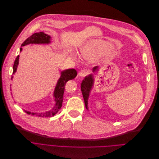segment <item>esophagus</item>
<instances>
[{
	"label": "esophagus",
	"instance_id": "34e87169",
	"mask_svg": "<svg viewBox=\"0 0 159 159\" xmlns=\"http://www.w3.org/2000/svg\"><path fill=\"white\" fill-rule=\"evenodd\" d=\"M88 72L87 71V70H81L80 72H79V74H78V75H80V76L81 77V78H84V77H85L86 75H88Z\"/></svg>",
	"mask_w": 159,
	"mask_h": 159
}]
</instances>
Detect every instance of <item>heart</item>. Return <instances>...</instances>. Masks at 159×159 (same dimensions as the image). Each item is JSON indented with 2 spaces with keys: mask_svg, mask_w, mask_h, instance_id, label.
<instances>
[{
  "mask_svg": "<svg viewBox=\"0 0 159 159\" xmlns=\"http://www.w3.org/2000/svg\"><path fill=\"white\" fill-rule=\"evenodd\" d=\"M106 50L105 44L100 41H93L87 43L81 50V54L84 59L93 61L100 57Z\"/></svg>",
  "mask_w": 159,
  "mask_h": 159,
  "instance_id": "heart-1",
  "label": "heart"
}]
</instances>
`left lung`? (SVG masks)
Returning <instances> with one entry per match:
<instances>
[{
  "label": "left lung",
  "mask_w": 159,
  "mask_h": 159,
  "mask_svg": "<svg viewBox=\"0 0 159 159\" xmlns=\"http://www.w3.org/2000/svg\"><path fill=\"white\" fill-rule=\"evenodd\" d=\"M98 66H95L93 68V72L98 70ZM93 85V75L90 74L88 76H86L85 79L82 81L81 84V90L82 92L83 97H84L85 107L87 109V102H88V98L89 96V93L90 92V90Z\"/></svg>",
  "instance_id": "obj_1"
}]
</instances>
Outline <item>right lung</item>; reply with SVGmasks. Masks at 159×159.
I'll use <instances>...</instances> for the list:
<instances>
[{"instance_id": "1", "label": "right lung", "mask_w": 159, "mask_h": 159, "mask_svg": "<svg viewBox=\"0 0 159 159\" xmlns=\"http://www.w3.org/2000/svg\"><path fill=\"white\" fill-rule=\"evenodd\" d=\"M50 35H48L47 34H44L43 32H39V33H35L33 35H32L28 38H27L24 42L21 44L22 47L25 46L26 44H30V43H34V44H45V43H49L50 42ZM20 50H22V48H20ZM19 55L17 56L13 66V73L11 75V80L13 78V74H15V72L17 70V68L19 64ZM77 75V72L75 69H68L66 70H64L61 72V77L59 79L57 84L56 85L55 90H54V98L56 101V105L50 111H47L45 112L42 113H31L30 112H28L26 111H25L27 114L32 115L33 116H37L39 117H50L52 116H54L56 113L59 111V110L61 109L62 104H63V94L65 91V87L66 83L70 80H73L75 76Z\"/></svg>"}]
</instances>
